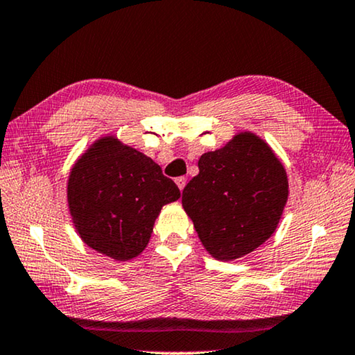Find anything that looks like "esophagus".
I'll use <instances>...</instances> for the list:
<instances>
[{"label": "esophagus", "instance_id": "obj_1", "mask_svg": "<svg viewBox=\"0 0 355 355\" xmlns=\"http://www.w3.org/2000/svg\"><path fill=\"white\" fill-rule=\"evenodd\" d=\"M186 178H178L176 179V184H178V187H179V190H181V192H182V190H184V187H186Z\"/></svg>", "mask_w": 355, "mask_h": 355}]
</instances>
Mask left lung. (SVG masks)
Segmentation results:
<instances>
[{
	"label": "left lung",
	"instance_id": "left-lung-1",
	"mask_svg": "<svg viewBox=\"0 0 355 355\" xmlns=\"http://www.w3.org/2000/svg\"><path fill=\"white\" fill-rule=\"evenodd\" d=\"M198 169L184 187L182 207L213 258L239 259L275 232L288 200V176L264 139L237 132L224 147L203 153Z\"/></svg>",
	"mask_w": 355,
	"mask_h": 355
}]
</instances>
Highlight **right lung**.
<instances>
[{"label": "right lung", "instance_id": "right-lung-1", "mask_svg": "<svg viewBox=\"0 0 355 355\" xmlns=\"http://www.w3.org/2000/svg\"><path fill=\"white\" fill-rule=\"evenodd\" d=\"M181 192L162 168L116 136L94 141L71 166L67 203L76 234L114 261H130L148 245L165 205Z\"/></svg>", "mask_w": 355, "mask_h": 355}]
</instances>
